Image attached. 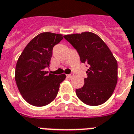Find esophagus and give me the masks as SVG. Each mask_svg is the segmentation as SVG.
Listing matches in <instances>:
<instances>
[{
  "instance_id": "34e87169",
  "label": "esophagus",
  "mask_w": 134,
  "mask_h": 134,
  "mask_svg": "<svg viewBox=\"0 0 134 134\" xmlns=\"http://www.w3.org/2000/svg\"><path fill=\"white\" fill-rule=\"evenodd\" d=\"M72 75H66V77L68 78H72Z\"/></svg>"
}]
</instances>
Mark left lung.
Returning a JSON list of instances; mask_svg holds the SVG:
<instances>
[{
    "label": "left lung",
    "mask_w": 134,
    "mask_h": 134,
    "mask_svg": "<svg viewBox=\"0 0 134 134\" xmlns=\"http://www.w3.org/2000/svg\"><path fill=\"white\" fill-rule=\"evenodd\" d=\"M77 50L82 63L88 64L87 77L76 95L90 106L102 104L112 96L118 82V63L112 52L99 36L90 32L64 35Z\"/></svg>",
    "instance_id": "obj_1"
}]
</instances>
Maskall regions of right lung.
I'll return each instance as SVG.
<instances>
[{
	"label": "right lung",
	"mask_w": 134,
	"mask_h": 134,
	"mask_svg": "<svg viewBox=\"0 0 134 134\" xmlns=\"http://www.w3.org/2000/svg\"><path fill=\"white\" fill-rule=\"evenodd\" d=\"M63 39L62 35L43 32L25 48L16 65L15 80L21 96L30 104L43 107L57 96L66 75H56L45 71L50 66L52 49Z\"/></svg>",
	"instance_id": "right-lung-1"
}]
</instances>
